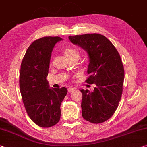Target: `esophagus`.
<instances>
[{
	"instance_id": "1",
	"label": "esophagus",
	"mask_w": 147,
	"mask_h": 147,
	"mask_svg": "<svg viewBox=\"0 0 147 147\" xmlns=\"http://www.w3.org/2000/svg\"><path fill=\"white\" fill-rule=\"evenodd\" d=\"M67 91H68L69 92H72L74 91V88L69 87H68V89H67Z\"/></svg>"
}]
</instances>
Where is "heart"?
Masks as SVG:
<instances>
[{"mask_svg": "<svg viewBox=\"0 0 147 147\" xmlns=\"http://www.w3.org/2000/svg\"><path fill=\"white\" fill-rule=\"evenodd\" d=\"M64 54L69 60H71L72 58L75 57H78V53L75 49L72 47H66L64 50Z\"/></svg>", "mask_w": 147, "mask_h": 147, "instance_id": "b5f03b06", "label": "heart"}]
</instances>
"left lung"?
I'll return each mask as SVG.
<instances>
[{
  "instance_id": "1",
  "label": "left lung",
  "mask_w": 147,
  "mask_h": 147,
  "mask_svg": "<svg viewBox=\"0 0 147 147\" xmlns=\"http://www.w3.org/2000/svg\"><path fill=\"white\" fill-rule=\"evenodd\" d=\"M72 43L87 51L89 58L85 82L95 83L93 91L81 89L82 116L92 123L111 118L123 91L124 69L118 51L105 36L98 33L69 36Z\"/></svg>"
}]
</instances>
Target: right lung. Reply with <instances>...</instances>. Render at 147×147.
Wrapping results in <instances>:
<instances>
[{"instance_id":"add662e5","label":"right lung","mask_w":147,"mask_h":147,"mask_svg":"<svg viewBox=\"0 0 147 147\" xmlns=\"http://www.w3.org/2000/svg\"><path fill=\"white\" fill-rule=\"evenodd\" d=\"M59 37H45L28 47L21 64L20 89L27 114L41 127L56 125L60 119V105L67 92L66 87L49 88V74L51 53Z\"/></svg>"}]
</instances>
